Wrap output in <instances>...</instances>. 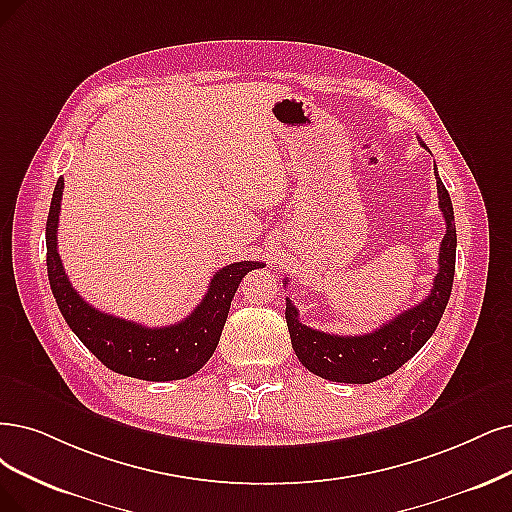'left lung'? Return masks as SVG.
<instances>
[{
    "label": "left lung",
    "mask_w": 512,
    "mask_h": 512,
    "mask_svg": "<svg viewBox=\"0 0 512 512\" xmlns=\"http://www.w3.org/2000/svg\"><path fill=\"white\" fill-rule=\"evenodd\" d=\"M426 147L424 141H420ZM428 149V147H426ZM439 189V208L445 217V236L439 251V272L434 276L430 295L394 316L388 323H382L365 335H331L325 331H316L306 327L299 320L297 308L287 299V327L291 333V344L308 371L329 382L344 384H371L375 380L394 373L403 367L411 356L428 342L439 320L445 312V306L451 295L453 272H456V223H453V206L447 189L434 168ZM289 282L285 280V287Z\"/></svg>",
    "instance_id": "1"
}]
</instances>
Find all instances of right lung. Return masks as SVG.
<instances>
[{
  "label": "right lung",
  "mask_w": 512,
  "mask_h": 512,
  "mask_svg": "<svg viewBox=\"0 0 512 512\" xmlns=\"http://www.w3.org/2000/svg\"><path fill=\"white\" fill-rule=\"evenodd\" d=\"M63 177L56 181L50 213L46 221V266L50 289L69 329L80 342L116 373L147 382H170L200 371L213 356L230 312L240 280L261 261H238L221 268L211 278V285L198 308L177 325L145 327L132 320L99 312L78 295L65 274L63 261L56 251V227H59Z\"/></svg>",
  "instance_id": "1"
}]
</instances>
